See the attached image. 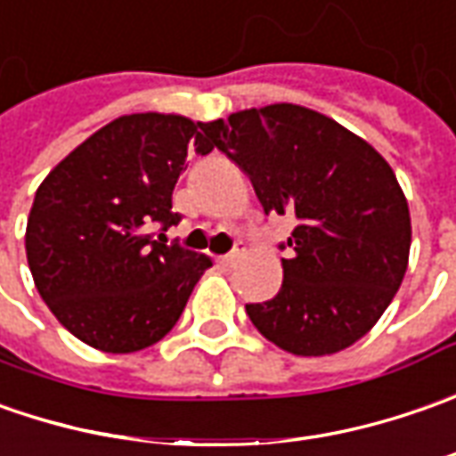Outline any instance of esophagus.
Here are the masks:
<instances>
[{"label": "esophagus", "mask_w": 456, "mask_h": 456, "mask_svg": "<svg viewBox=\"0 0 456 456\" xmlns=\"http://www.w3.org/2000/svg\"><path fill=\"white\" fill-rule=\"evenodd\" d=\"M242 255H244V242H240V240H237V242H234V249L219 257V265H224V267H232L234 262H240V257H242Z\"/></svg>", "instance_id": "obj_1"}]
</instances>
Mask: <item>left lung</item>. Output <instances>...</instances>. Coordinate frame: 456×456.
<instances>
[{"instance_id":"1","label":"left lung","mask_w":456,"mask_h":456,"mask_svg":"<svg viewBox=\"0 0 456 456\" xmlns=\"http://www.w3.org/2000/svg\"><path fill=\"white\" fill-rule=\"evenodd\" d=\"M207 146L227 153L252 179L265 214H292L280 249L282 288L249 303L262 336L295 355L354 346L399 290L411 219L384 156L333 118L290 102L199 123Z\"/></svg>"}]
</instances>
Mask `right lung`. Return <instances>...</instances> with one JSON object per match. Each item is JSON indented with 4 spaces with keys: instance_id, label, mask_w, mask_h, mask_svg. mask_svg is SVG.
I'll use <instances>...</instances> for the list:
<instances>
[{
    "instance_id": "add662e5",
    "label": "right lung",
    "mask_w": 456,
    "mask_h": 456,
    "mask_svg": "<svg viewBox=\"0 0 456 456\" xmlns=\"http://www.w3.org/2000/svg\"><path fill=\"white\" fill-rule=\"evenodd\" d=\"M197 123L134 113L102 126L47 174L27 219V262L72 336L105 354L143 351L176 325L212 259L166 242ZM157 232H153L152 229Z\"/></svg>"
}]
</instances>
